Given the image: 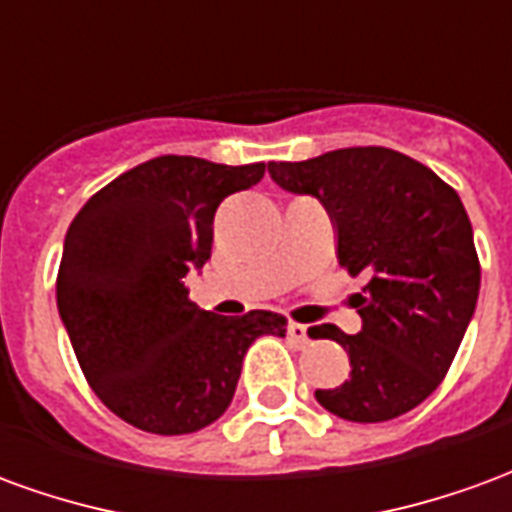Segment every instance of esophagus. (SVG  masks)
Instances as JSON below:
<instances>
[{
  "instance_id": "34e87169",
  "label": "esophagus",
  "mask_w": 512,
  "mask_h": 512,
  "mask_svg": "<svg viewBox=\"0 0 512 512\" xmlns=\"http://www.w3.org/2000/svg\"><path fill=\"white\" fill-rule=\"evenodd\" d=\"M288 337H290V343L296 345V348H304V345L310 343V332H307V326H301V323L296 321L288 323Z\"/></svg>"
}]
</instances>
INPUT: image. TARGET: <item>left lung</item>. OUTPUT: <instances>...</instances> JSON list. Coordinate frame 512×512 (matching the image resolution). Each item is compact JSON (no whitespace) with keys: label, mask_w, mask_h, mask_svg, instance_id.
<instances>
[{"label":"left lung","mask_w":512,"mask_h":512,"mask_svg":"<svg viewBox=\"0 0 512 512\" xmlns=\"http://www.w3.org/2000/svg\"><path fill=\"white\" fill-rule=\"evenodd\" d=\"M271 178L315 194L337 224L340 266L367 285L362 332L323 326L351 359V378L315 397L348 422H386L447 376L480 293V257L458 191L389 147H343L307 161H271Z\"/></svg>","instance_id":"8db88e82"}]
</instances>
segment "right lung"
Here are the masks:
<instances>
[{"mask_svg": "<svg viewBox=\"0 0 512 512\" xmlns=\"http://www.w3.org/2000/svg\"><path fill=\"white\" fill-rule=\"evenodd\" d=\"M266 164L227 167L158 156L95 191L65 235L57 307L87 384L112 414L180 436L222 417L260 334L285 337V315H216L183 279L211 257L213 213L252 189Z\"/></svg>", "mask_w": 512, "mask_h": 512, "instance_id": "obj_1", "label": "right lung"}]
</instances>
